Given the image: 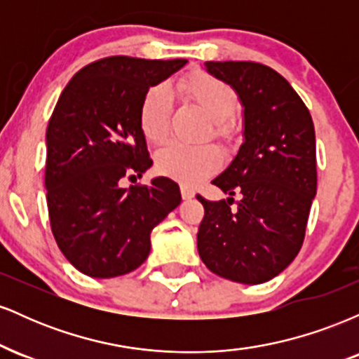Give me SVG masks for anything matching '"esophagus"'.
Masks as SVG:
<instances>
[{"label": "esophagus", "instance_id": "34e87169", "mask_svg": "<svg viewBox=\"0 0 359 359\" xmlns=\"http://www.w3.org/2000/svg\"><path fill=\"white\" fill-rule=\"evenodd\" d=\"M180 194H182L184 201H189L194 197V191L191 187H187V185H180Z\"/></svg>", "mask_w": 359, "mask_h": 359}]
</instances>
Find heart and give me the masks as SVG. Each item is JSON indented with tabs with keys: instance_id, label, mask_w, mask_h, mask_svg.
<instances>
[{
	"instance_id": "b5f03b06",
	"label": "heart",
	"mask_w": 359,
	"mask_h": 359,
	"mask_svg": "<svg viewBox=\"0 0 359 359\" xmlns=\"http://www.w3.org/2000/svg\"><path fill=\"white\" fill-rule=\"evenodd\" d=\"M177 90L187 101L199 106L211 118L208 135L229 143L236 137V121L231 118L236 108V93L219 77L204 71H194L177 84ZM170 89L167 86H154L147 90L140 106V130L151 145H163L170 137L172 126ZM221 154L214 145L187 147L174 143L160 150L155 156V167L162 175L170 177L184 185H196L211 177L221 167Z\"/></svg>"
}]
</instances>
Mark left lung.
Returning a JSON list of instances; mask_svg holds the SVG:
<instances>
[{
    "label": "left lung",
    "mask_w": 359,
    "mask_h": 359,
    "mask_svg": "<svg viewBox=\"0 0 359 359\" xmlns=\"http://www.w3.org/2000/svg\"><path fill=\"white\" fill-rule=\"evenodd\" d=\"M204 65L240 96L245 142L212 180L231 197L197 196L204 205L197 250L204 265L222 278L248 285L269 282L294 262L306 236L317 191L314 123L294 88L269 65ZM234 193L242 199L233 210Z\"/></svg>",
    "instance_id": "1"
}]
</instances>
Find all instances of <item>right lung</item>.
I'll use <instances>...</instances> for the list:
<instances>
[{"label": "right lung", "instance_id": "right-lung-1", "mask_svg": "<svg viewBox=\"0 0 359 359\" xmlns=\"http://www.w3.org/2000/svg\"><path fill=\"white\" fill-rule=\"evenodd\" d=\"M187 64L126 55L82 67L62 90L47 126L45 187L50 228L64 257L84 275L119 277L150 253L151 229L180 204L179 185L151 167L140 106L151 86Z\"/></svg>", "mask_w": 359, "mask_h": 359}]
</instances>
